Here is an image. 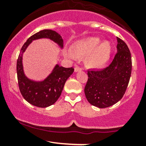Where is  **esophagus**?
Returning a JSON list of instances; mask_svg holds the SVG:
<instances>
[{"label":"esophagus","mask_w":146,"mask_h":146,"mask_svg":"<svg viewBox=\"0 0 146 146\" xmlns=\"http://www.w3.org/2000/svg\"><path fill=\"white\" fill-rule=\"evenodd\" d=\"M81 70H82V69L78 67V66L75 67V68H74V71L76 72V73H77V72H78V71H81Z\"/></svg>","instance_id":"1"}]
</instances>
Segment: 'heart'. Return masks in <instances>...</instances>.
Returning <instances> with one entry per match:
<instances>
[{
    "label": "heart",
    "mask_w": 146,
    "mask_h": 146,
    "mask_svg": "<svg viewBox=\"0 0 146 146\" xmlns=\"http://www.w3.org/2000/svg\"><path fill=\"white\" fill-rule=\"evenodd\" d=\"M71 50H66L65 56L71 60L84 57V64L91 69L104 68L110 59L112 46L110 41H101L98 36L83 38L75 42Z\"/></svg>",
    "instance_id": "1"
}]
</instances>
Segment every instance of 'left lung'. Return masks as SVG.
Returning <instances> with one entry per match:
<instances>
[{
	"mask_svg": "<svg viewBox=\"0 0 146 146\" xmlns=\"http://www.w3.org/2000/svg\"><path fill=\"white\" fill-rule=\"evenodd\" d=\"M117 54L102 70H88L85 95L92 105L106 108L123 98L131 74V56L127 45L117 37Z\"/></svg>",
	"mask_w": 146,
	"mask_h": 146,
	"instance_id": "obj_1",
	"label": "left lung"
}]
</instances>
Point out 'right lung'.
Returning a JSON list of instances; mask_svg holds the SVG:
<instances>
[{
    "label": "right lung",
    "instance_id": "right-lung-1",
    "mask_svg": "<svg viewBox=\"0 0 146 146\" xmlns=\"http://www.w3.org/2000/svg\"><path fill=\"white\" fill-rule=\"evenodd\" d=\"M48 39L56 44L61 49L64 47V39L58 32L51 29H43L27 39L20 51L17 61V75L18 85L23 98L29 104L38 107H49L56 102L59 97L67 79L73 74V68H64L58 64L51 73L42 80L30 79L25 75L23 67V54L34 40Z\"/></svg>",
    "mask_w": 146,
    "mask_h": 146
}]
</instances>
